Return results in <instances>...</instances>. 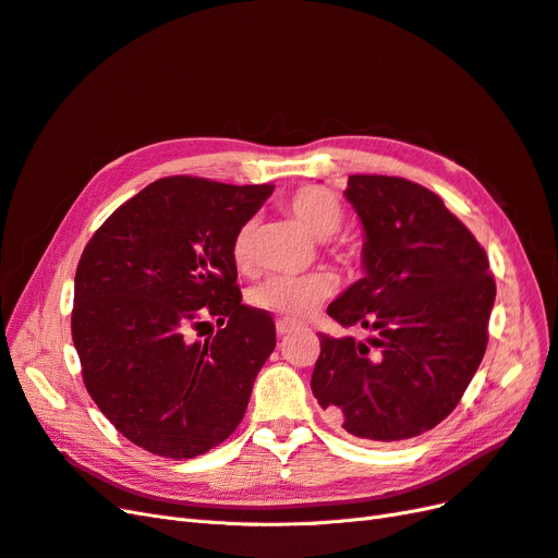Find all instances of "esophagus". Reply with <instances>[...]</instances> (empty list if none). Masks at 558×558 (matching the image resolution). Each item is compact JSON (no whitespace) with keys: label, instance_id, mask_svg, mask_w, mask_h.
Masks as SVG:
<instances>
[{"label":"esophagus","instance_id":"34e87169","mask_svg":"<svg viewBox=\"0 0 558 558\" xmlns=\"http://www.w3.org/2000/svg\"><path fill=\"white\" fill-rule=\"evenodd\" d=\"M293 330H298V326L291 324V320H286V318L277 320V332H279V335H289V332H293Z\"/></svg>","mask_w":558,"mask_h":558}]
</instances>
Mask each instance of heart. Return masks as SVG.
I'll return each mask as SVG.
<instances>
[{
  "label": "heart",
  "mask_w": 558,
  "mask_h": 558,
  "mask_svg": "<svg viewBox=\"0 0 558 558\" xmlns=\"http://www.w3.org/2000/svg\"><path fill=\"white\" fill-rule=\"evenodd\" d=\"M289 209L305 226L314 238L328 240L340 230L344 209L330 191L318 185H305L291 195ZM253 234L256 223L246 221L232 240V260L240 269H251L253 265ZM335 277L330 272H310V275H275L260 281L253 289V305L279 314L283 318H307L312 316L335 291Z\"/></svg>",
  "instance_id": "1"
}]
</instances>
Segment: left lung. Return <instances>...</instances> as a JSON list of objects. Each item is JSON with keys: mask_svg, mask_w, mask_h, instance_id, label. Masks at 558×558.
Masks as SVG:
<instances>
[{"mask_svg": "<svg viewBox=\"0 0 558 558\" xmlns=\"http://www.w3.org/2000/svg\"><path fill=\"white\" fill-rule=\"evenodd\" d=\"M344 195L365 230V277L328 316L375 335L320 332L312 393L351 435L410 440L447 418L475 377L496 281L475 234L424 185L353 174Z\"/></svg>", "mask_w": 558, "mask_h": 558, "instance_id": "obj_1", "label": "left lung"}]
</instances>
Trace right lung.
Here are the masks:
<instances>
[{
	"label": "right lung",
	"mask_w": 558,
	"mask_h": 558,
	"mask_svg": "<svg viewBox=\"0 0 558 558\" xmlns=\"http://www.w3.org/2000/svg\"><path fill=\"white\" fill-rule=\"evenodd\" d=\"M275 185L165 177L118 207L81 253L72 340L83 384L130 442L195 459L240 426L275 351V320L242 305L232 240ZM207 317L205 343L190 330Z\"/></svg>",
	"instance_id": "right-lung-1"
}]
</instances>
